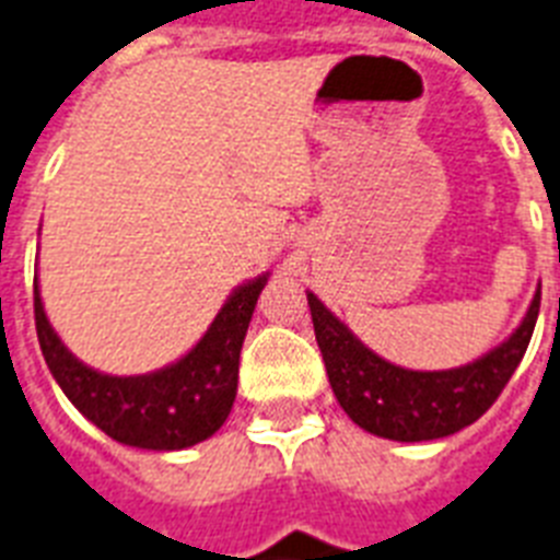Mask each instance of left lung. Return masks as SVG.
<instances>
[{
	"label": "left lung",
	"instance_id": "obj_1",
	"mask_svg": "<svg viewBox=\"0 0 560 560\" xmlns=\"http://www.w3.org/2000/svg\"><path fill=\"white\" fill-rule=\"evenodd\" d=\"M315 338L338 405L358 428L396 442L442 440L489 410L529 347L540 308V285L526 317L506 341L454 370H405L358 341L352 329L306 292Z\"/></svg>",
	"mask_w": 560,
	"mask_h": 560
}]
</instances>
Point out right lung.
Listing matches in <instances>:
<instances>
[{
	"mask_svg": "<svg viewBox=\"0 0 560 560\" xmlns=\"http://www.w3.org/2000/svg\"><path fill=\"white\" fill-rule=\"evenodd\" d=\"M268 275L231 292L208 332L173 364L144 375H106L71 355L48 324L37 277L34 320L39 350L69 401L115 442L147 451H182L225 424L236 399L240 350Z\"/></svg>",
	"mask_w": 560,
	"mask_h": 560,
	"instance_id": "add662e5",
	"label": "right lung"
}]
</instances>
